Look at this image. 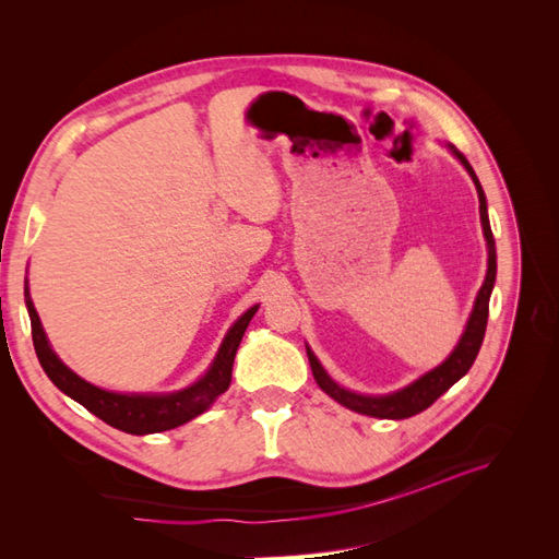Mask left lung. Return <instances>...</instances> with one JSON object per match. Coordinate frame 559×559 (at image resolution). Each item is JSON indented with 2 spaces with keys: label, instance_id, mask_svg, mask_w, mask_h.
Listing matches in <instances>:
<instances>
[{
  "label": "left lung",
  "instance_id": "left-lung-1",
  "mask_svg": "<svg viewBox=\"0 0 559 559\" xmlns=\"http://www.w3.org/2000/svg\"><path fill=\"white\" fill-rule=\"evenodd\" d=\"M450 151L466 167V173L471 175L473 183H476V191H478L480 222H483V233H485V240H487V275H485V282H483L480 292L476 296V302H473V310H471V317L466 321V329L460 337V343H456V347L452 349L450 357L441 366H436L433 370H429V373H425L419 380H415L413 384L399 389V392L384 394V396H368V394L349 392V389L341 386L329 378L324 366L317 361L312 349L308 347V359H310L312 376H314L317 384L321 386V392H326L333 401L345 405V408H349L354 413H361V415H368V417H380V419H405V417H413L421 411H427L438 396H443L456 380H462L468 373V368L473 366V361H476L478 352H480L485 329H487L489 296H492L495 280H497V247H495L492 228H489L487 200H485L483 186H480L476 173H473L471 163L464 158V154H460V151H456L452 144H450Z\"/></svg>",
  "mask_w": 559,
  "mask_h": 559
}]
</instances>
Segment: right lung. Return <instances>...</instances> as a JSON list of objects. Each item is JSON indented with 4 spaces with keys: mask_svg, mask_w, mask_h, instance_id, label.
I'll use <instances>...</instances> for the list:
<instances>
[{
    "mask_svg": "<svg viewBox=\"0 0 559 559\" xmlns=\"http://www.w3.org/2000/svg\"><path fill=\"white\" fill-rule=\"evenodd\" d=\"M25 306L32 321V341H35V352L44 373L50 378L62 394L81 403L83 408L97 415L109 427L121 429L126 433L144 436V433H158L186 425L193 417L205 413L210 405L222 396L230 386L233 378V361L235 352L240 347L242 335L249 326L251 317L257 314L259 306L249 308L226 333L222 347H218L216 357L210 370L191 386L179 389L170 394H118L99 389L83 378H79L72 368H67L58 354L50 349L48 337L35 310V302L29 298V289L25 286Z\"/></svg>",
    "mask_w": 559,
    "mask_h": 559,
    "instance_id": "obj_1",
    "label": "right lung"
}]
</instances>
